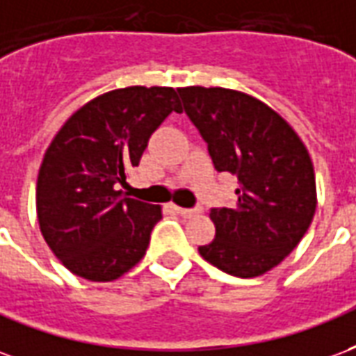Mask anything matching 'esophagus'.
Instances as JSON below:
<instances>
[{"label":"esophagus","mask_w":356,"mask_h":356,"mask_svg":"<svg viewBox=\"0 0 356 356\" xmlns=\"http://www.w3.org/2000/svg\"><path fill=\"white\" fill-rule=\"evenodd\" d=\"M172 209L180 214V216L184 218H191V216H195V214H199L201 210L199 209H181V207H176V204H172Z\"/></svg>","instance_id":"1"}]
</instances>
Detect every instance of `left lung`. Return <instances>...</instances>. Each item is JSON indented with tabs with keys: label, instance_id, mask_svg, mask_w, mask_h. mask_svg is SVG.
<instances>
[{
	"label": "left lung",
	"instance_id": "8db88e82",
	"mask_svg": "<svg viewBox=\"0 0 356 356\" xmlns=\"http://www.w3.org/2000/svg\"><path fill=\"white\" fill-rule=\"evenodd\" d=\"M214 167L237 175V203L212 209L216 237L199 254L224 273L252 279L271 271L309 229L316 209L309 152L273 108L224 87H181Z\"/></svg>",
	"mask_w": 356,
	"mask_h": 356
}]
</instances>
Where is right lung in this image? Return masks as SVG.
Returning <instances> with one entry per match:
<instances>
[{"label": "right lung", "instance_id": "obj_1", "mask_svg": "<svg viewBox=\"0 0 356 356\" xmlns=\"http://www.w3.org/2000/svg\"><path fill=\"white\" fill-rule=\"evenodd\" d=\"M172 111H180L172 87L110 90L75 111L47 147L38 222L49 248L77 277L115 281L144 258L161 204L124 197L119 186Z\"/></svg>", "mask_w": 356, "mask_h": 356}]
</instances>
